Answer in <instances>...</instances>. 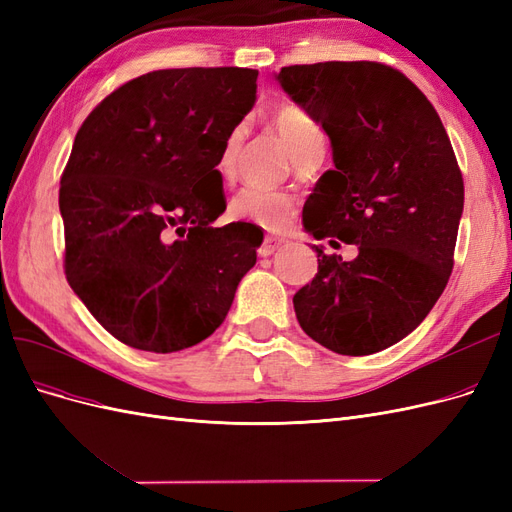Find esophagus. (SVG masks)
Segmentation results:
<instances>
[{"instance_id":"esophagus-1","label":"esophagus","mask_w":512,"mask_h":512,"mask_svg":"<svg viewBox=\"0 0 512 512\" xmlns=\"http://www.w3.org/2000/svg\"><path fill=\"white\" fill-rule=\"evenodd\" d=\"M284 243H286V241L280 239V237H265V241H262V245H260L258 254H260L262 258H267V256H271L273 252L280 250V247H282Z\"/></svg>"}]
</instances>
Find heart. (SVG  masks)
Returning a JSON list of instances; mask_svg holds the SVG:
<instances>
[{"label": "heart", "mask_w": 512, "mask_h": 512, "mask_svg": "<svg viewBox=\"0 0 512 512\" xmlns=\"http://www.w3.org/2000/svg\"><path fill=\"white\" fill-rule=\"evenodd\" d=\"M271 128L282 136L292 160L297 162L309 151L324 149V132L318 126V121L299 106L284 104L277 106L269 115ZM243 141V128H235L220 149L215 170L222 179H230L235 173V160ZM297 213V200L292 194L280 190H260L250 188L241 192L230 205V218L239 222H250L260 226L262 230L280 232L284 230Z\"/></svg>", "instance_id": "heart-1"}]
</instances>
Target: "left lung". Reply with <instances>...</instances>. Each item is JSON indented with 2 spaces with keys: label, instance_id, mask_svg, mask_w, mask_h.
I'll list each match as a JSON object with an SVG mask.
<instances>
[{
  "label": "left lung",
  "instance_id": "left-lung-1",
  "mask_svg": "<svg viewBox=\"0 0 512 512\" xmlns=\"http://www.w3.org/2000/svg\"><path fill=\"white\" fill-rule=\"evenodd\" d=\"M329 134L333 170L303 205L314 239L359 247L318 254L312 284L292 297L301 329L337 354L397 344L446 288L463 213V177L436 113L406 74L378 61L288 66L275 76Z\"/></svg>",
  "mask_w": 512,
  "mask_h": 512
}]
</instances>
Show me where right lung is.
<instances>
[{
  "mask_svg": "<svg viewBox=\"0 0 512 512\" xmlns=\"http://www.w3.org/2000/svg\"><path fill=\"white\" fill-rule=\"evenodd\" d=\"M258 70L175 68L106 96L61 175L66 280L102 327L136 350L196 346L224 322L256 265L254 224L226 209L215 170L252 111Z\"/></svg>",
  "mask_w": 512,
  "mask_h": 512,
  "instance_id": "obj_1",
  "label": "right lung"
}]
</instances>
